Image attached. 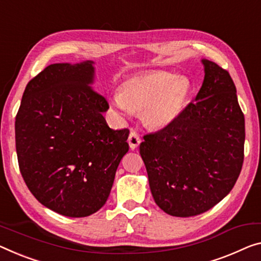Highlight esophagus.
<instances>
[{"instance_id":"esophagus-1","label":"esophagus","mask_w":261,"mask_h":261,"mask_svg":"<svg viewBox=\"0 0 261 261\" xmlns=\"http://www.w3.org/2000/svg\"><path fill=\"white\" fill-rule=\"evenodd\" d=\"M128 143H129L130 149H135L139 147V144L141 143V136H140L136 132L132 130L128 136Z\"/></svg>"}]
</instances>
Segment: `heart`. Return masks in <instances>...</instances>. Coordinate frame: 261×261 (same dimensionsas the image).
<instances>
[{
  "label": "heart",
  "instance_id": "heart-1",
  "mask_svg": "<svg viewBox=\"0 0 261 261\" xmlns=\"http://www.w3.org/2000/svg\"><path fill=\"white\" fill-rule=\"evenodd\" d=\"M187 78L167 72L135 75L120 85L113 106L123 115L141 111L143 122L150 128H164L179 117L189 97Z\"/></svg>",
  "mask_w": 261,
  "mask_h": 261
}]
</instances>
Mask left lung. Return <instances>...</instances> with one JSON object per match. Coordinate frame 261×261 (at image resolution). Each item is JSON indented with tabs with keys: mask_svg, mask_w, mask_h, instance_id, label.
<instances>
[{
	"mask_svg": "<svg viewBox=\"0 0 261 261\" xmlns=\"http://www.w3.org/2000/svg\"><path fill=\"white\" fill-rule=\"evenodd\" d=\"M195 101L156 133L143 136L140 154L155 203L175 217H192L218 204L242 171L245 119L230 73L203 59Z\"/></svg>",
	"mask_w": 261,
	"mask_h": 261,
	"instance_id": "obj_1",
	"label": "left lung"
}]
</instances>
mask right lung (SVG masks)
Returning <instances> with one entry per match:
<instances>
[{"instance_id":"add662e5","label":"right lung","mask_w":261,"mask_h":261,"mask_svg":"<svg viewBox=\"0 0 261 261\" xmlns=\"http://www.w3.org/2000/svg\"><path fill=\"white\" fill-rule=\"evenodd\" d=\"M92 62L51 64L28 83L15 120L22 177L36 199L67 217L105 205L129 146V129L107 126Z\"/></svg>"}]
</instances>
